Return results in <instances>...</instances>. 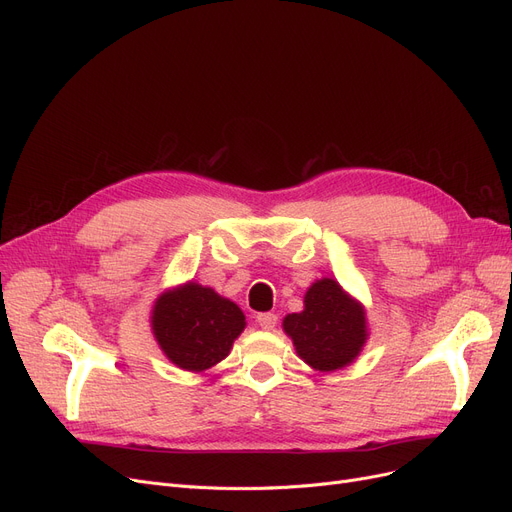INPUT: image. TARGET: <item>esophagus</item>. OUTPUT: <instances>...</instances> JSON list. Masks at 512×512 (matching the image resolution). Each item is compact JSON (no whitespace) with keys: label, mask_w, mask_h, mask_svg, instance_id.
Wrapping results in <instances>:
<instances>
[{"label":"esophagus","mask_w":512,"mask_h":512,"mask_svg":"<svg viewBox=\"0 0 512 512\" xmlns=\"http://www.w3.org/2000/svg\"><path fill=\"white\" fill-rule=\"evenodd\" d=\"M257 324L263 330H274L276 324H278V315L276 313H259L257 315Z\"/></svg>","instance_id":"esophagus-1"}]
</instances>
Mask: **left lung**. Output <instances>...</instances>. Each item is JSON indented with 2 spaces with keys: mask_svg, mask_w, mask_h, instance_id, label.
<instances>
[{
  "mask_svg": "<svg viewBox=\"0 0 512 512\" xmlns=\"http://www.w3.org/2000/svg\"><path fill=\"white\" fill-rule=\"evenodd\" d=\"M297 355L315 371L351 365L367 340L365 309L332 278H321L305 294V309L282 321Z\"/></svg>",
  "mask_w": 512,
  "mask_h": 512,
  "instance_id": "left-lung-1",
  "label": "left lung"
}]
</instances>
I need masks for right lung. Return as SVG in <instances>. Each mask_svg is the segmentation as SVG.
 Here are the masks:
<instances>
[{
    "label": "right lung",
    "instance_id": "add662e5",
    "mask_svg": "<svg viewBox=\"0 0 512 512\" xmlns=\"http://www.w3.org/2000/svg\"><path fill=\"white\" fill-rule=\"evenodd\" d=\"M245 326V313L236 303L197 282L159 294L151 311L161 351L176 367L195 373L226 359Z\"/></svg>",
    "mask_w": 512,
    "mask_h": 512
}]
</instances>
